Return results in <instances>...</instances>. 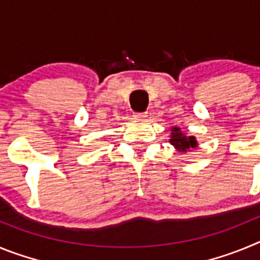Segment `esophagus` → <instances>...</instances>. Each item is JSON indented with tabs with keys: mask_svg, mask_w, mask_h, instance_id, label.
Segmentation results:
<instances>
[{
	"mask_svg": "<svg viewBox=\"0 0 260 260\" xmlns=\"http://www.w3.org/2000/svg\"><path fill=\"white\" fill-rule=\"evenodd\" d=\"M147 117V112H144V113H134V118L135 119H143Z\"/></svg>",
	"mask_w": 260,
	"mask_h": 260,
	"instance_id": "obj_1",
	"label": "esophagus"
}]
</instances>
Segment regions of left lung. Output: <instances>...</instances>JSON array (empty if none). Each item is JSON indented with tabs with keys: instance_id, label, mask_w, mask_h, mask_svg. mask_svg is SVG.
<instances>
[{
	"instance_id": "left-lung-1",
	"label": "left lung",
	"mask_w": 260,
	"mask_h": 260,
	"mask_svg": "<svg viewBox=\"0 0 260 260\" xmlns=\"http://www.w3.org/2000/svg\"><path fill=\"white\" fill-rule=\"evenodd\" d=\"M171 143L173 144L176 148L181 151V152H186L189 151L190 148H194L197 146V141H195L194 137H186L185 134L180 132L178 127L172 128V139Z\"/></svg>"
}]
</instances>
